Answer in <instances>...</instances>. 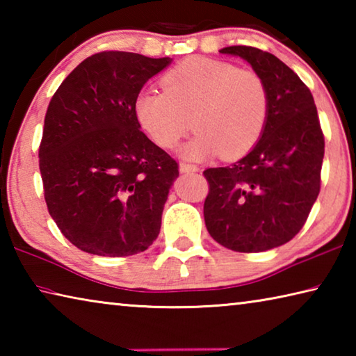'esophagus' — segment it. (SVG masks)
<instances>
[{
	"instance_id": "obj_1",
	"label": "esophagus",
	"mask_w": 356,
	"mask_h": 356,
	"mask_svg": "<svg viewBox=\"0 0 356 356\" xmlns=\"http://www.w3.org/2000/svg\"><path fill=\"white\" fill-rule=\"evenodd\" d=\"M179 170H180V172H196L200 168H197L196 165H191V163H180Z\"/></svg>"
}]
</instances>
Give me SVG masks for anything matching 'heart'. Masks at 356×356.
<instances>
[{"label": "heart", "instance_id": "heart-1", "mask_svg": "<svg viewBox=\"0 0 356 356\" xmlns=\"http://www.w3.org/2000/svg\"><path fill=\"white\" fill-rule=\"evenodd\" d=\"M160 84L163 92L150 89L138 95L136 118L163 149L176 147L193 125L197 134L182 150L188 159H237L267 125L268 88L254 70L193 56L168 70Z\"/></svg>", "mask_w": 356, "mask_h": 356}]
</instances>
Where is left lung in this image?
I'll return each mask as SVG.
<instances>
[{"label":"left lung","instance_id":"8db88e82","mask_svg":"<svg viewBox=\"0 0 356 356\" xmlns=\"http://www.w3.org/2000/svg\"><path fill=\"white\" fill-rule=\"evenodd\" d=\"M240 56L264 78L267 125L236 163L209 168L204 220L210 236L238 252H259L292 240L321 191L325 140L308 86L278 58L254 47L220 50Z\"/></svg>","mask_w":356,"mask_h":356}]
</instances>
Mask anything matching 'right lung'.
Instances as JSON below:
<instances>
[{
  "instance_id": "right-lung-1",
  "label": "right lung",
  "mask_w": 356,
  "mask_h": 356,
  "mask_svg": "<svg viewBox=\"0 0 356 356\" xmlns=\"http://www.w3.org/2000/svg\"><path fill=\"white\" fill-rule=\"evenodd\" d=\"M170 63L95 53L50 100L39 146L44 196L59 231L81 251L134 256L159 237L179 165L144 135L135 102Z\"/></svg>"
}]
</instances>
